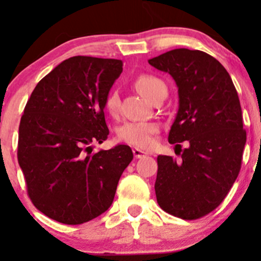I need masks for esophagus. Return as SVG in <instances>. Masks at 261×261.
I'll return each instance as SVG.
<instances>
[{
    "label": "esophagus",
    "instance_id": "1",
    "mask_svg": "<svg viewBox=\"0 0 261 261\" xmlns=\"http://www.w3.org/2000/svg\"><path fill=\"white\" fill-rule=\"evenodd\" d=\"M133 152H134V155L136 158H142V157H145V155L148 154L147 152L142 151V149H139V148H134Z\"/></svg>",
    "mask_w": 261,
    "mask_h": 261
}]
</instances>
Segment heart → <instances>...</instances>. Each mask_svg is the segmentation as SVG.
<instances>
[{"label":"heart","mask_w":261,"mask_h":261,"mask_svg":"<svg viewBox=\"0 0 261 261\" xmlns=\"http://www.w3.org/2000/svg\"><path fill=\"white\" fill-rule=\"evenodd\" d=\"M134 85L146 99L151 101L158 93L167 92L164 82L153 74L141 73L134 81ZM120 107V97L116 89H112L104 100V108L109 115L115 116ZM160 131V126L155 122L140 121L125 122L118 128V139L127 145L139 148H149L153 145V136Z\"/></svg>","instance_id":"1"}]
</instances>
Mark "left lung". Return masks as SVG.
<instances>
[{"mask_svg":"<svg viewBox=\"0 0 261 261\" xmlns=\"http://www.w3.org/2000/svg\"><path fill=\"white\" fill-rule=\"evenodd\" d=\"M148 62L168 72L179 93L168 141L180 158L158 155L157 202L169 215L197 220L220 206L241 170L247 133L238 93L226 68L200 50L174 49Z\"/></svg>","mask_w":261,"mask_h":261,"instance_id":"obj_1","label":"left lung"}]
</instances>
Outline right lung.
Wrapping results in <instances>:
<instances>
[{
	"instance_id": "1",
	"label": "right lung",
	"mask_w": 261,
	"mask_h": 261,
	"mask_svg": "<svg viewBox=\"0 0 261 261\" xmlns=\"http://www.w3.org/2000/svg\"><path fill=\"white\" fill-rule=\"evenodd\" d=\"M121 71V60L73 56L40 80L27 101L18 163L33 205L60 223L81 224L106 212L133 161L126 145L92 152V143L109 135L104 100Z\"/></svg>"
}]
</instances>
